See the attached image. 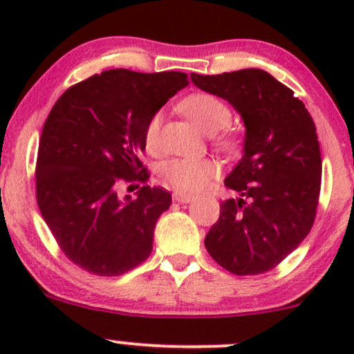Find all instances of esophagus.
I'll use <instances>...</instances> for the list:
<instances>
[{
	"instance_id": "1",
	"label": "esophagus",
	"mask_w": 354,
	"mask_h": 354,
	"mask_svg": "<svg viewBox=\"0 0 354 354\" xmlns=\"http://www.w3.org/2000/svg\"><path fill=\"white\" fill-rule=\"evenodd\" d=\"M173 200L178 201V203H189V201H193V196H191V194H188V193H181V191H174Z\"/></svg>"
}]
</instances>
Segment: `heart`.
Listing matches in <instances>:
<instances>
[{
    "mask_svg": "<svg viewBox=\"0 0 354 354\" xmlns=\"http://www.w3.org/2000/svg\"><path fill=\"white\" fill-rule=\"evenodd\" d=\"M181 109L206 135H214L230 124L231 109L225 101L209 93H194L181 101ZM161 115L156 113L149 118L145 128V146L154 153L160 148ZM219 143L233 146L231 136H221ZM218 174V165L206 158H173L161 166L160 176L165 185L181 193H198L205 189Z\"/></svg>",
    "mask_w": 354,
    "mask_h": 354,
    "instance_id": "b5f03b06",
    "label": "heart"
}]
</instances>
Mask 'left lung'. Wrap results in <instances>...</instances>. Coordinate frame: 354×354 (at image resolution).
Returning <instances> with one entry per match:
<instances>
[{
	"label": "left lung",
	"instance_id": "obj_1",
	"mask_svg": "<svg viewBox=\"0 0 354 354\" xmlns=\"http://www.w3.org/2000/svg\"><path fill=\"white\" fill-rule=\"evenodd\" d=\"M191 80L230 101L246 126L245 154L225 180L238 200L223 201L205 238L219 266L238 276L268 273L301 245L316 218L321 153L303 101L256 68Z\"/></svg>",
	"mask_w": 354,
	"mask_h": 354
}]
</instances>
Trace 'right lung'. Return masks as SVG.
Instances as JSON below:
<instances>
[{
    "label": "right lung",
    "mask_w": 354,
    "mask_h": 354,
    "mask_svg": "<svg viewBox=\"0 0 354 354\" xmlns=\"http://www.w3.org/2000/svg\"><path fill=\"white\" fill-rule=\"evenodd\" d=\"M188 83L180 71L118 68L73 84L51 108L36 158V201L59 250L81 270L120 276L151 254L171 194L146 185L138 156L149 118ZM135 180L137 196L121 198L120 186Z\"/></svg>",
    "instance_id": "1"
}]
</instances>
